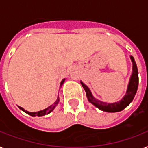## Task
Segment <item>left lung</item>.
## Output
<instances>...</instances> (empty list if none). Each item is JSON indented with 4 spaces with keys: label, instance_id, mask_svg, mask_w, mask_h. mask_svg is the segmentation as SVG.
<instances>
[{
    "label": "left lung",
    "instance_id": "8db88e82",
    "mask_svg": "<svg viewBox=\"0 0 148 148\" xmlns=\"http://www.w3.org/2000/svg\"><path fill=\"white\" fill-rule=\"evenodd\" d=\"M131 61L133 63V71H132V75H131L130 81H129L128 86H127V90L126 95H124V97L121 100V101L115 102V103H108L103 102V101H99L95 98L90 92V89L88 88V86H86L81 81V84L82 87L85 90L87 97L88 101L90 103L94 104L95 107H97L100 110L106 111V112H118L121 110H124V108L131 103V101H133L134 97L135 96L138 87V71L137 64H136L134 58L131 56Z\"/></svg>",
    "mask_w": 148,
    "mask_h": 148
}]
</instances>
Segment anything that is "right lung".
Returning a JSON list of instances; mask_svg holds the SVG:
<instances>
[{
	"label": "right lung",
	"instance_id": "obj_1",
	"mask_svg": "<svg viewBox=\"0 0 148 148\" xmlns=\"http://www.w3.org/2000/svg\"><path fill=\"white\" fill-rule=\"evenodd\" d=\"M65 79H63L62 81L60 82V86L62 85L63 84H64V82ZM58 102H59V97H58V99H57V101L54 102V103L52 104V105L49 106L48 108H47L46 109H45V110H40V111H38V112H29V111H27V110H25L23 108H21V107H19V108L21 109V110H22L24 112H25L26 114H27L31 115V116H32V117H35V116H38V117H41V116H44V115H46V114H50V113L52 111V110L55 108V107L57 106V104L58 103Z\"/></svg>",
	"mask_w": 148,
	"mask_h": 148
}]
</instances>
